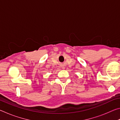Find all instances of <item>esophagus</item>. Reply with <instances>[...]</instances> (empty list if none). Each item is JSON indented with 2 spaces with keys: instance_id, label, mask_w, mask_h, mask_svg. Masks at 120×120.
Returning <instances> with one entry per match:
<instances>
[{
  "instance_id": "34e87169",
  "label": "esophagus",
  "mask_w": 120,
  "mask_h": 120,
  "mask_svg": "<svg viewBox=\"0 0 120 120\" xmlns=\"http://www.w3.org/2000/svg\"><path fill=\"white\" fill-rule=\"evenodd\" d=\"M62 69H64L65 68H64V67H62Z\"/></svg>"
}]
</instances>
